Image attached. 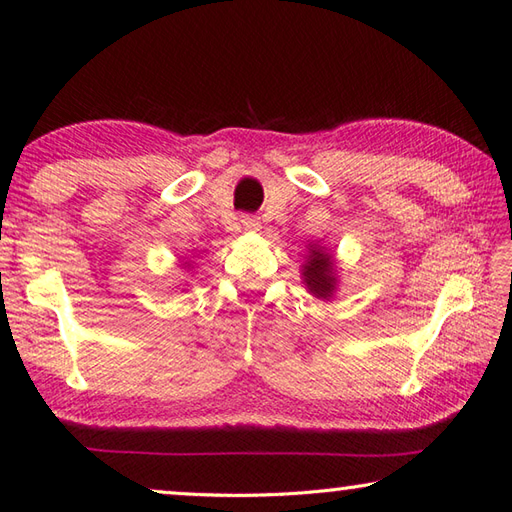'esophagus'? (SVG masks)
I'll return each instance as SVG.
<instances>
[{"mask_svg":"<svg viewBox=\"0 0 512 512\" xmlns=\"http://www.w3.org/2000/svg\"><path fill=\"white\" fill-rule=\"evenodd\" d=\"M243 227L247 232H260V229H263V223H260L258 216H243Z\"/></svg>","mask_w":512,"mask_h":512,"instance_id":"esophagus-1","label":"esophagus"}]
</instances>
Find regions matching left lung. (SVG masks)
Returning a JSON list of instances; mask_svg holds the SVG:
<instances>
[{
  "instance_id": "left-lung-1",
  "label": "left lung",
  "mask_w": 512,
  "mask_h": 512,
  "mask_svg": "<svg viewBox=\"0 0 512 512\" xmlns=\"http://www.w3.org/2000/svg\"><path fill=\"white\" fill-rule=\"evenodd\" d=\"M307 249L309 252L305 256V263L300 265L302 285H305L311 296L320 300H331L338 291L336 256L320 243H309Z\"/></svg>"
}]
</instances>
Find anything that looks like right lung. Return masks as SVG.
<instances>
[{
	"instance_id": "1",
	"label": "right lung",
	"mask_w": 512,
	"mask_h": 512,
	"mask_svg": "<svg viewBox=\"0 0 512 512\" xmlns=\"http://www.w3.org/2000/svg\"><path fill=\"white\" fill-rule=\"evenodd\" d=\"M183 265H185V267H190V263H183Z\"/></svg>"
}]
</instances>
